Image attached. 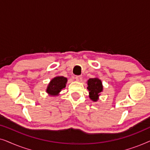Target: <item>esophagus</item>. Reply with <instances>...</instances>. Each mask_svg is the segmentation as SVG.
<instances>
[{
	"label": "esophagus",
	"mask_w": 150,
	"mask_h": 150,
	"mask_svg": "<svg viewBox=\"0 0 150 150\" xmlns=\"http://www.w3.org/2000/svg\"><path fill=\"white\" fill-rule=\"evenodd\" d=\"M75 79L77 81L81 82V81H82V79H83V78H82V76H76L75 77Z\"/></svg>",
	"instance_id": "esophagus-1"
}]
</instances>
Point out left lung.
Segmentation results:
<instances>
[{"label": "left lung", "instance_id": "left-lung-1", "mask_svg": "<svg viewBox=\"0 0 150 150\" xmlns=\"http://www.w3.org/2000/svg\"><path fill=\"white\" fill-rule=\"evenodd\" d=\"M87 89L89 91V98L93 102H97L99 99L100 93L103 90V86L101 80L98 78L89 79L87 81Z\"/></svg>", "mask_w": 150, "mask_h": 150}]
</instances>
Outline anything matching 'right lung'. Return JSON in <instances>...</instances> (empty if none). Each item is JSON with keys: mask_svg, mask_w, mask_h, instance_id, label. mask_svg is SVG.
<instances>
[{"mask_svg": "<svg viewBox=\"0 0 150 150\" xmlns=\"http://www.w3.org/2000/svg\"><path fill=\"white\" fill-rule=\"evenodd\" d=\"M67 79L63 76H57L51 80L47 87L46 92L49 95L57 96L66 86Z\"/></svg>", "mask_w": 150, "mask_h": 150, "instance_id": "right-lung-1", "label": "right lung"}]
</instances>
